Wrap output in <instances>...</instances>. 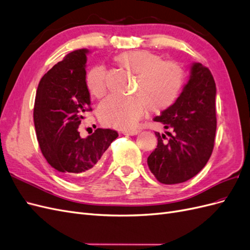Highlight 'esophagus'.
<instances>
[{"label":"esophagus","instance_id":"esophagus-1","mask_svg":"<svg viewBox=\"0 0 250 250\" xmlns=\"http://www.w3.org/2000/svg\"><path fill=\"white\" fill-rule=\"evenodd\" d=\"M125 135H137L138 133H140L139 129H131V130H123L122 132Z\"/></svg>","mask_w":250,"mask_h":250}]
</instances>
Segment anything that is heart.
<instances>
[{"instance_id": "b5f03b06", "label": "heart", "mask_w": 250, "mask_h": 250, "mask_svg": "<svg viewBox=\"0 0 250 250\" xmlns=\"http://www.w3.org/2000/svg\"><path fill=\"white\" fill-rule=\"evenodd\" d=\"M124 70L137 76V84L131 98L108 97L98 108V116L105 126L129 129L145 115L162 112L173 106L185 85L183 67L172 60H162L160 55L146 50L123 52L115 57ZM88 93L102 98L107 92L106 71L96 65L86 75Z\"/></svg>"}]
</instances>
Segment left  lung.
<instances>
[{"mask_svg":"<svg viewBox=\"0 0 250 250\" xmlns=\"http://www.w3.org/2000/svg\"><path fill=\"white\" fill-rule=\"evenodd\" d=\"M216 83L208 67L192 65L191 78L175 104L155 117L173 133L155 132L157 146L148 156V166L165 185L185 183L198 174L213 152L217 128Z\"/></svg>","mask_w":250,"mask_h":250,"instance_id":"8db88e82","label":"left lung"}]
</instances>
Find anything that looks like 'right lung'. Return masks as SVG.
<instances>
[{"instance_id":"add662e5","label":"right lung","mask_w":250,"mask_h":250,"mask_svg":"<svg viewBox=\"0 0 250 250\" xmlns=\"http://www.w3.org/2000/svg\"><path fill=\"white\" fill-rule=\"evenodd\" d=\"M85 49L69 53L43 75L37 87L33 119L42 153L47 162L69 180L95 169L119 133L98 128L86 139L78 126L92 111L85 83Z\"/></svg>"}]
</instances>
